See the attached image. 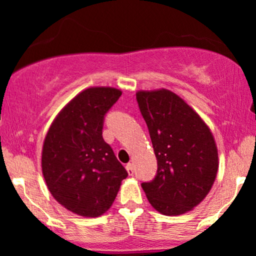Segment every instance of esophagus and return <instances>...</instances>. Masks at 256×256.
Returning <instances> with one entry per match:
<instances>
[{"label":"esophagus","instance_id":"1","mask_svg":"<svg viewBox=\"0 0 256 256\" xmlns=\"http://www.w3.org/2000/svg\"><path fill=\"white\" fill-rule=\"evenodd\" d=\"M126 171H128V174H130V176L134 174V165H132V164H128V165H126Z\"/></svg>","mask_w":256,"mask_h":256}]
</instances>
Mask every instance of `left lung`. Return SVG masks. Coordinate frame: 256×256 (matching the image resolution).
Returning a JSON list of instances; mask_svg holds the SVG:
<instances>
[{
    "mask_svg": "<svg viewBox=\"0 0 256 256\" xmlns=\"http://www.w3.org/2000/svg\"><path fill=\"white\" fill-rule=\"evenodd\" d=\"M136 98L158 160L154 179L140 185L158 212L183 214L207 196L216 180L219 164L212 132L172 91H138Z\"/></svg>",
    "mask_w": 256,
    "mask_h": 256,
    "instance_id": "1",
    "label": "left lung"
}]
</instances>
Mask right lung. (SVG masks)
<instances>
[{"instance_id":"1","label":"right lung","mask_w":256,"mask_h":256,"mask_svg":"<svg viewBox=\"0 0 256 256\" xmlns=\"http://www.w3.org/2000/svg\"><path fill=\"white\" fill-rule=\"evenodd\" d=\"M122 96L114 88L82 91L58 113L42 152V172L60 204L82 216L110 210L128 171L102 137L104 116Z\"/></svg>"}]
</instances>
